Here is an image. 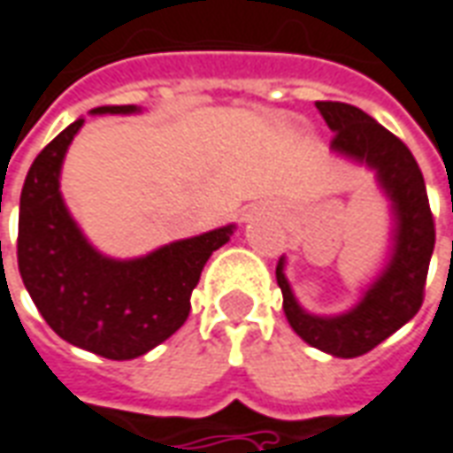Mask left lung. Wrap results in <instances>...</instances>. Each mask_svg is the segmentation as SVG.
Returning a JSON list of instances; mask_svg holds the SVG:
<instances>
[{
    "mask_svg": "<svg viewBox=\"0 0 453 453\" xmlns=\"http://www.w3.org/2000/svg\"><path fill=\"white\" fill-rule=\"evenodd\" d=\"M316 110L334 129L331 150L378 172V181L392 201L397 220L395 248L380 280L348 314H306L284 277V259L277 262V284L284 296L287 321L309 346L336 358H358L403 328L425 302L426 272L436 237L434 216L426 198L425 176L403 139L346 103L326 100L316 103Z\"/></svg>",
    "mask_w": 453,
    "mask_h": 453,
    "instance_id": "obj_1",
    "label": "left lung"
}]
</instances>
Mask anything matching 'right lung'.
Listing matches in <instances>:
<instances>
[{"mask_svg": "<svg viewBox=\"0 0 453 453\" xmlns=\"http://www.w3.org/2000/svg\"><path fill=\"white\" fill-rule=\"evenodd\" d=\"M134 105L95 107L127 115ZM83 119H75L34 159L19 203L17 259L24 287L46 324L73 346L110 360H132L176 334L213 250L233 226L164 245L147 257H103L68 216L58 191L63 157Z\"/></svg>", "mask_w": 453, "mask_h": 453, "instance_id": "obj_1", "label": "right lung"}]
</instances>
